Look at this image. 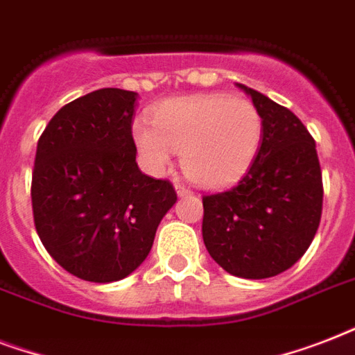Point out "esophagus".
I'll list each match as a JSON object with an SVG mask.
<instances>
[{"instance_id":"34e87169","label":"esophagus","mask_w":355,"mask_h":355,"mask_svg":"<svg viewBox=\"0 0 355 355\" xmlns=\"http://www.w3.org/2000/svg\"><path fill=\"white\" fill-rule=\"evenodd\" d=\"M175 189H177V195L180 197V199H184V197H191V195H193L188 188H184L182 184H175Z\"/></svg>"}]
</instances>
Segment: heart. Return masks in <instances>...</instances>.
<instances>
[{
  "label": "heart",
  "mask_w": 355,
  "mask_h": 355,
  "mask_svg": "<svg viewBox=\"0 0 355 355\" xmlns=\"http://www.w3.org/2000/svg\"><path fill=\"white\" fill-rule=\"evenodd\" d=\"M149 121L132 125V141L153 173L171 166L173 150L191 182L223 188L250 169L263 139V119L241 97L186 96L162 103Z\"/></svg>",
  "instance_id": "heart-1"
}]
</instances>
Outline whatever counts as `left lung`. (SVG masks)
<instances>
[{"mask_svg": "<svg viewBox=\"0 0 355 355\" xmlns=\"http://www.w3.org/2000/svg\"><path fill=\"white\" fill-rule=\"evenodd\" d=\"M263 119V139L245 177L202 197V239L216 263L239 278L287 270L313 241L322 214L315 139L286 107L237 83Z\"/></svg>", "mask_w": 355, "mask_h": 355, "instance_id": "left-lung-1", "label": "left lung"}]
</instances>
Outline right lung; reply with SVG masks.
Masks as SVG:
<instances>
[{"label": "right lung", "mask_w": 355, "mask_h": 355, "mask_svg": "<svg viewBox=\"0 0 355 355\" xmlns=\"http://www.w3.org/2000/svg\"><path fill=\"white\" fill-rule=\"evenodd\" d=\"M136 92L101 88L58 110L36 147L33 216L53 259L86 282L123 280L149 256L177 193L139 171Z\"/></svg>", "instance_id": "right-lung-1"}]
</instances>
